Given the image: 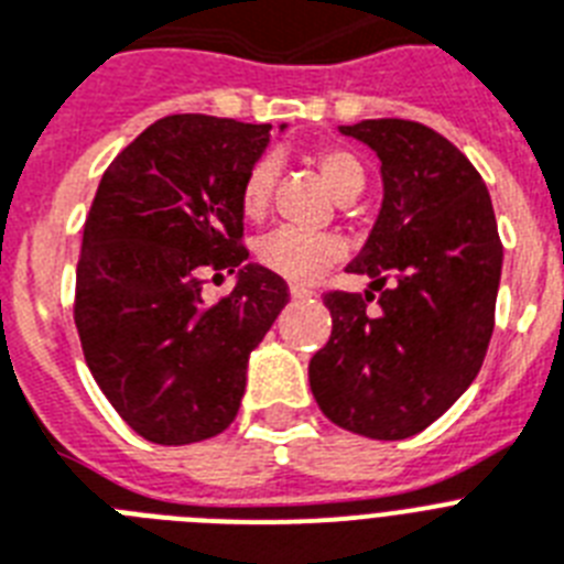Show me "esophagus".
I'll list each match as a JSON object with an SVG mask.
<instances>
[{"mask_svg": "<svg viewBox=\"0 0 564 564\" xmlns=\"http://www.w3.org/2000/svg\"><path fill=\"white\" fill-rule=\"evenodd\" d=\"M290 295L295 297V301H306V297H312V292L306 290V286H297V283H292Z\"/></svg>", "mask_w": 564, "mask_h": 564, "instance_id": "esophagus-1", "label": "esophagus"}]
</instances>
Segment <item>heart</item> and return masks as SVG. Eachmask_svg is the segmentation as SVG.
<instances>
[{
  "mask_svg": "<svg viewBox=\"0 0 564 564\" xmlns=\"http://www.w3.org/2000/svg\"><path fill=\"white\" fill-rule=\"evenodd\" d=\"M306 163L321 174L329 192L338 200H349L364 188V165L352 151L338 149V145H321V149L306 154ZM274 180H278V165L274 160L260 158L258 163L249 165V172L240 186V209L246 217L260 220L269 212L274 194ZM344 254V240L329 231H297V229H278L269 238L260 240L258 258L269 272L281 274L286 281L306 283L315 281L326 267H333L335 260Z\"/></svg>",
  "mask_w": 564,
  "mask_h": 564,
  "instance_id": "b5f03b06",
  "label": "heart"
}]
</instances>
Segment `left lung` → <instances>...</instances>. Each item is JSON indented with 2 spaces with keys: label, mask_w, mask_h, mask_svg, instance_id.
Listing matches in <instances>:
<instances>
[{
  "label": "left lung",
  "mask_w": 564,
  "mask_h": 564,
  "mask_svg": "<svg viewBox=\"0 0 564 564\" xmlns=\"http://www.w3.org/2000/svg\"><path fill=\"white\" fill-rule=\"evenodd\" d=\"M340 134L378 154L384 203L347 267L373 292H326L333 335L312 355L310 387L338 427L399 442L447 413L479 376L501 240L485 180L447 137L399 117L340 126Z\"/></svg>",
  "instance_id": "8db88e82"
}]
</instances>
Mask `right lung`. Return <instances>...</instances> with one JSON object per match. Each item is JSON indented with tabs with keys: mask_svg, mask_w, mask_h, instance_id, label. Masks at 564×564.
Masks as SVG:
<instances>
[{
	"mask_svg": "<svg viewBox=\"0 0 564 564\" xmlns=\"http://www.w3.org/2000/svg\"><path fill=\"white\" fill-rule=\"evenodd\" d=\"M269 122L169 113L111 160L85 217L74 324L88 370L120 419L154 444L224 433L246 364L290 301L281 274L249 263L240 186ZM241 267L229 296L206 276Z\"/></svg>",
	"mask_w": 564,
	"mask_h": 564,
	"instance_id": "right-lung-1",
	"label": "right lung"
}]
</instances>
